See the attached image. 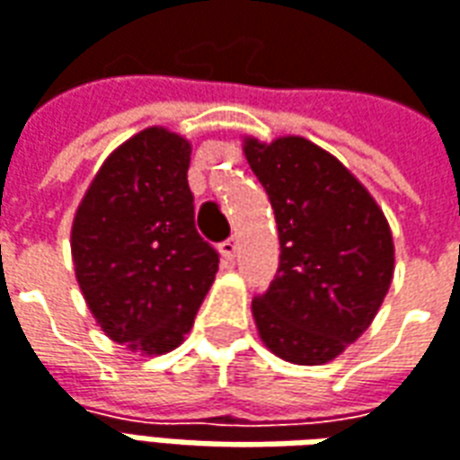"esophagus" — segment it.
<instances>
[{
    "instance_id": "1",
    "label": "esophagus",
    "mask_w": 460,
    "mask_h": 460,
    "mask_svg": "<svg viewBox=\"0 0 460 460\" xmlns=\"http://www.w3.org/2000/svg\"><path fill=\"white\" fill-rule=\"evenodd\" d=\"M221 256H224V259H234V256H236V252H239V241L234 239V236H231V239H226V241H221Z\"/></svg>"
}]
</instances>
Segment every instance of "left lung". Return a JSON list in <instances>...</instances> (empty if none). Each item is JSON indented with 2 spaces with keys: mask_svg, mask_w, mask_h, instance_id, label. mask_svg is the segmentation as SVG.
<instances>
[{
  "mask_svg": "<svg viewBox=\"0 0 460 460\" xmlns=\"http://www.w3.org/2000/svg\"><path fill=\"white\" fill-rule=\"evenodd\" d=\"M279 229V269L253 298L266 349L319 366L364 333L394 279V239L374 197L336 156L304 137L243 139Z\"/></svg>",
  "mask_w": 460,
  "mask_h": 460,
  "instance_id": "8db88e82",
  "label": "left lung"
}]
</instances>
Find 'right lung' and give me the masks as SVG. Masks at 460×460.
I'll list each match as a JSON object with an SVG mask.
<instances>
[{"label":"right lung","mask_w":460,"mask_h":460,"mask_svg":"<svg viewBox=\"0 0 460 460\" xmlns=\"http://www.w3.org/2000/svg\"><path fill=\"white\" fill-rule=\"evenodd\" d=\"M191 144L149 127L96 172L72 224L76 281L111 341L166 353L184 341L219 271L199 236L189 189Z\"/></svg>","instance_id":"obj_1"}]
</instances>
